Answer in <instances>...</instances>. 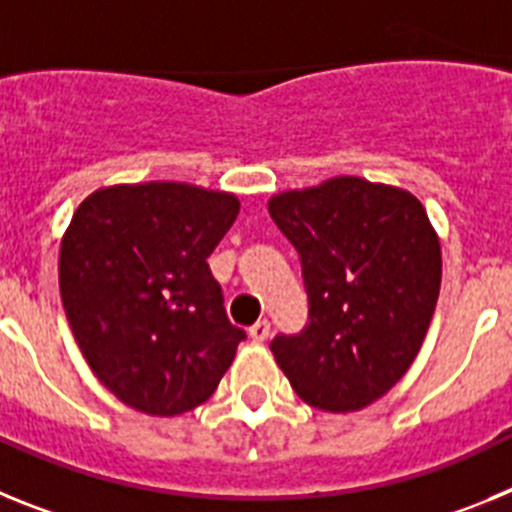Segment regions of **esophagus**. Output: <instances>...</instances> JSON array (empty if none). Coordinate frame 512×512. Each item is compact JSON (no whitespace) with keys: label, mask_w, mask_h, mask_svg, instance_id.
Listing matches in <instances>:
<instances>
[{"label":"esophagus","mask_w":512,"mask_h":512,"mask_svg":"<svg viewBox=\"0 0 512 512\" xmlns=\"http://www.w3.org/2000/svg\"><path fill=\"white\" fill-rule=\"evenodd\" d=\"M269 333H271L269 320H259V323H253L251 328H248V336H251L256 343H264L266 338H269Z\"/></svg>","instance_id":"1"}]
</instances>
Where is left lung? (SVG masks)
<instances>
[{
	"instance_id": "left-lung-1",
	"label": "left lung",
	"mask_w": 512,
	"mask_h": 512,
	"mask_svg": "<svg viewBox=\"0 0 512 512\" xmlns=\"http://www.w3.org/2000/svg\"><path fill=\"white\" fill-rule=\"evenodd\" d=\"M269 212L297 248L310 315L271 354L292 390L354 413L418 356L441 289V243L418 197L359 176L274 194Z\"/></svg>"
}]
</instances>
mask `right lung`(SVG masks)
<instances>
[{
  "instance_id": "add662e5",
  "label": "right lung",
  "mask_w": 512,
  "mask_h": 512,
  "mask_svg": "<svg viewBox=\"0 0 512 512\" xmlns=\"http://www.w3.org/2000/svg\"><path fill=\"white\" fill-rule=\"evenodd\" d=\"M241 210L230 192L182 182L115 184L76 207L58 282L99 382L148 415L194 410L246 338L225 315L210 253Z\"/></svg>"
}]
</instances>
